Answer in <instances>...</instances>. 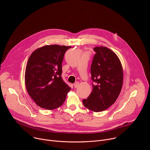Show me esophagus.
<instances>
[{
    "label": "esophagus",
    "instance_id": "esophagus-1",
    "mask_svg": "<svg viewBox=\"0 0 150 150\" xmlns=\"http://www.w3.org/2000/svg\"><path fill=\"white\" fill-rule=\"evenodd\" d=\"M78 85H79V82H76L74 84V87L76 88H77V87H78Z\"/></svg>",
    "mask_w": 150,
    "mask_h": 150
}]
</instances>
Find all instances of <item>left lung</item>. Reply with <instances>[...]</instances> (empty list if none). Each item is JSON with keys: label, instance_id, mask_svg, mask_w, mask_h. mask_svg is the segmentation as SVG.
Listing matches in <instances>:
<instances>
[{"label": "left lung", "instance_id": "1", "mask_svg": "<svg viewBox=\"0 0 150 150\" xmlns=\"http://www.w3.org/2000/svg\"><path fill=\"white\" fill-rule=\"evenodd\" d=\"M91 66L93 91L82 103L89 110L102 112L112 105L119 97L123 85L121 62L115 52L106 47H96Z\"/></svg>", "mask_w": 150, "mask_h": 150}]
</instances>
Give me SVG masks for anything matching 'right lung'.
<instances>
[{"label":"right lung","mask_w":150,"mask_h":150,"mask_svg":"<svg viewBox=\"0 0 150 150\" xmlns=\"http://www.w3.org/2000/svg\"><path fill=\"white\" fill-rule=\"evenodd\" d=\"M71 46L47 45L34 50L25 69V83L27 92L37 105L53 110L65 101L71 87L61 75L64 54Z\"/></svg>","instance_id":"1"}]
</instances>
